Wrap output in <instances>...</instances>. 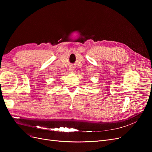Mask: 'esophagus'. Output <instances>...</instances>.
<instances>
[{
	"label": "esophagus",
	"mask_w": 152,
	"mask_h": 152,
	"mask_svg": "<svg viewBox=\"0 0 152 152\" xmlns=\"http://www.w3.org/2000/svg\"><path fill=\"white\" fill-rule=\"evenodd\" d=\"M74 66H70V67H69V71L71 72H73V71H74Z\"/></svg>",
	"instance_id": "obj_1"
}]
</instances>
